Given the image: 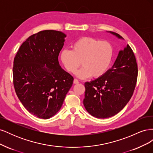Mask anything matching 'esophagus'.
<instances>
[{
    "label": "esophagus",
    "mask_w": 153,
    "mask_h": 153,
    "mask_svg": "<svg viewBox=\"0 0 153 153\" xmlns=\"http://www.w3.org/2000/svg\"><path fill=\"white\" fill-rule=\"evenodd\" d=\"M73 83L75 84H79V82H78V80L77 79H76V78H75L73 80Z\"/></svg>",
    "instance_id": "obj_1"
}]
</instances>
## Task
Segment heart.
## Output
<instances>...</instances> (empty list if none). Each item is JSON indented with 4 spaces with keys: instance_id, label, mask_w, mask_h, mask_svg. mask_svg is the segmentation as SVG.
<instances>
[{
    "instance_id": "obj_1",
    "label": "heart",
    "mask_w": 153,
    "mask_h": 153,
    "mask_svg": "<svg viewBox=\"0 0 153 153\" xmlns=\"http://www.w3.org/2000/svg\"><path fill=\"white\" fill-rule=\"evenodd\" d=\"M114 50L107 41L83 37L71 45V50L65 49L61 52V61L69 73H74L81 65L83 67L76 72L82 79L92 76L94 78L103 76L112 61Z\"/></svg>"
}]
</instances>
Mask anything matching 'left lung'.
I'll list each match as a JSON object with an SVG mask.
<instances>
[{
    "mask_svg": "<svg viewBox=\"0 0 153 153\" xmlns=\"http://www.w3.org/2000/svg\"><path fill=\"white\" fill-rule=\"evenodd\" d=\"M110 32L119 39L122 36ZM138 68L135 55L128 45L120 50L114 65L105 75L85 83L84 105L93 117L105 119L119 113L131 99L135 90Z\"/></svg>",
    "mask_w": 153,
    "mask_h": 153,
    "instance_id": "1",
    "label": "left lung"
}]
</instances>
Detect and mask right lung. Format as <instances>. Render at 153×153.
<instances>
[{"mask_svg": "<svg viewBox=\"0 0 153 153\" xmlns=\"http://www.w3.org/2000/svg\"><path fill=\"white\" fill-rule=\"evenodd\" d=\"M66 37L61 31H40L22 43L14 59L16 95L37 117L47 119L56 114L72 86L73 77L58 61Z\"/></svg>", "mask_w": 153, "mask_h": 153, "instance_id": "add662e5", "label": "right lung"}]
</instances>
